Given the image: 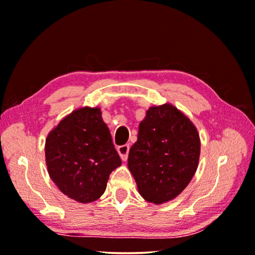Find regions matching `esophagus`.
<instances>
[{
  "label": "esophagus",
  "mask_w": 255,
  "mask_h": 255,
  "mask_svg": "<svg viewBox=\"0 0 255 255\" xmlns=\"http://www.w3.org/2000/svg\"><path fill=\"white\" fill-rule=\"evenodd\" d=\"M118 153L120 154L121 159H123L124 161L127 160L128 158V152H129V144H125V145H121V146H118Z\"/></svg>",
  "instance_id": "obj_1"
}]
</instances>
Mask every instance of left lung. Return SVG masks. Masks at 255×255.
I'll return each instance as SVG.
<instances>
[{"label":"left lung","mask_w":255,"mask_h":255,"mask_svg":"<svg viewBox=\"0 0 255 255\" xmlns=\"http://www.w3.org/2000/svg\"><path fill=\"white\" fill-rule=\"evenodd\" d=\"M200 154L196 127L170 104L152 106L139 124L128 167L139 195L162 204L183 191L195 175Z\"/></svg>","instance_id":"left-lung-1"}]
</instances>
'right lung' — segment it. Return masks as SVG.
Returning <instances> with one entry per match:
<instances>
[{
    "mask_svg": "<svg viewBox=\"0 0 255 255\" xmlns=\"http://www.w3.org/2000/svg\"><path fill=\"white\" fill-rule=\"evenodd\" d=\"M48 173L64 195L87 204L103 195L121 165L98 108L75 110L45 139Z\"/></svg>",
    "mask_w": 255,
    "mask_h": 255,
    "instance_id": "1",
    "label": "right lung"
}]
</instances>
